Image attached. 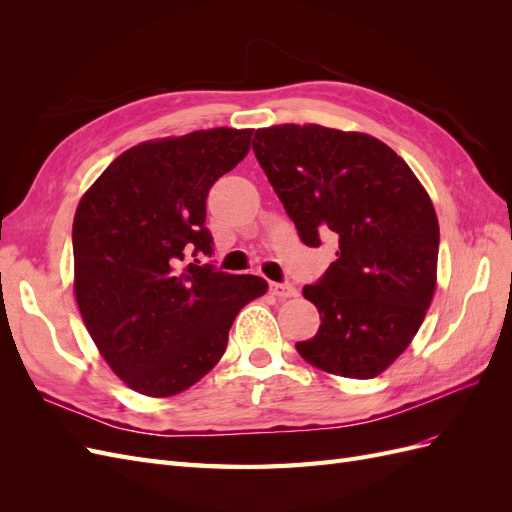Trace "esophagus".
Returning a JSON list of instances; mask_svg holds the SVG:
<instances>
[{
    "label": "esophagus",
    "mask_w": 512,
    "mask_h": 512,
    "mask_svg": "<svg viewBox=\"0 0 512 512\" xmlns=\"http://www.w3.org/2000/svg\"><path fill=\"white\" fill-rule=\"evenodd\" d=\"M269 290H271V294H275L277 299H290V297H297V294H299V290L294 288L292 284H288V282H284V284H271Z\"/></svg>",
    "instance_id": "obj_1"
}]
</instances>
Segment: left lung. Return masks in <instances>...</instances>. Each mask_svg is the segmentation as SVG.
Segmentation results:
<instances>
[{
    "mask_svg": "<svg viewBox=\"0 0 512 512\" xmlns=\"http://www.w3.org/2000/svg\"><path fill=\"white\" fill-rule=\"evenodd\" d=\"M256 160L305 245L337 239V260L303 297L318 333L297 342L307 363L369 380L421 329L436 290L440 226L421 181L378 138L333 128L256 130Z\"/></svg>",
    "mask_w": 512,
    "mask_h": 512,
    "instance_id": "1",
    "label": "left lung"
}]
</instances>
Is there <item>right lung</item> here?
<instances>
[{
	"mask_svg": "<svg viewBox=\"0 0 512 512\" xmlns=\"http://www.w3.org/2000/svg\"><path fill=\"white\" fill-rule=\"evenodd\" d=\"M254 130L213 128L123 151L72 224L74 294L104 361L130 389L170 397L222 359L241 307L267 282L200 265L211 185L250 151Z\"/></svg>",
	"mask_w": 512,
	"mask_h": 512,
	"instance_id": "right-lung-1",
	"label": "right lung"
}]
</instances>
